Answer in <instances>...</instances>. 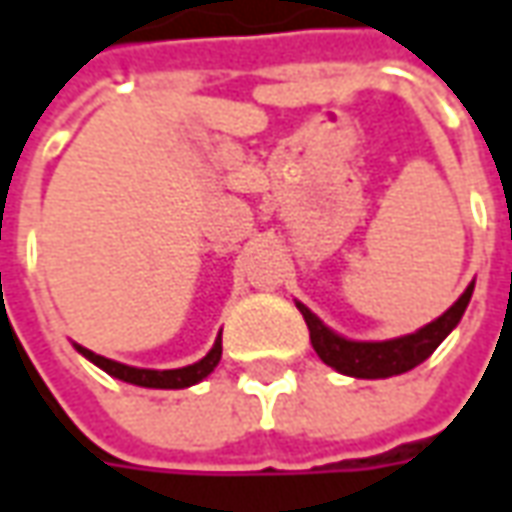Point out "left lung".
Here are the masks:
<instances>
[{
    "label": "left lung",
    "instance_id": "1",
    "mask_svg": "<svg viewBox=\"0 0 512 512\" xmlns=\"http://www.w3.org/2000/svg\"><path fill=\"white\" fill-rule=\"evenodd\" d=\"M470 294H473V283L433 323L419 328L416 334H405V337H397V340H382V343H354V340H345L340 334H334L331 328L323 326L303 303H297V309H300L306 326H309L311 345H314L317 357L326 365H331L334 371H340L345 377L385 379L405 374V371L416 368L419 362L428 360L433 351L439 348V343L462 320L467 303H470Z\"/></svg>",
    "mask_w": 512,
    "mask_h": 512
}]
</instances>
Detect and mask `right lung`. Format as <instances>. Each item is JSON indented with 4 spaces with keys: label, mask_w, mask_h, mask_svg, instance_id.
Listing matches in <instances>:
<instances>
[{
    "label": "right lung",
    "mask_w": 512,
    "mask_h": 512,
    "mask_svg": "<svg viewBox=\"0 0 512 512\" xmlns=\"http://www.w3.org/2000/svg\"><path fill=\"white\" fill-rule=\"evenodd\" d=\"M81 354L90 362H96L101 371H107L110 377L124 379V382H133V385H141V388H186V385H195L201 382L203 377H209L215 371V365L221 362V337L215 340L212 351L203 357L201 362L195 365H186V368H172V371H150V368H133V365H124V362L107 360L101 354H93L90 348L84 345H76Z\"/></svg>",
    "instance_id": "1"
}]
</instances>
